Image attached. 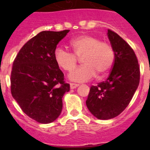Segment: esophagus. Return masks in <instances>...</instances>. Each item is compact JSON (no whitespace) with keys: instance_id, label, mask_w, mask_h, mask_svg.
Wrapping results in <instances>:
<instances>
[{"instance_id":"esophagus-1","label":"esophagus","mask_w":150,"mask_h":150,"mask_svg":"<svg viewBox=\"0 0 150 150\" xmlns=\"http://www.w3.org/2000/svg\"><path fill=\"white\" fill-rule=\"evenodd\" d=\"M79 85L77 83H70V87H71V89H74V88H76V87L79 86Z\"/></svg>"}]
</instances>
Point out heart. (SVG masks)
<instances>
[{
  "label": "heart",
  "instance_id": "1",
  "mask_svg": "<svg viewBox=\"0 0 150 150\" xmlns=\"http://www.w3.org/2000/svg\"><path fill=\"white\" fill-rule=\"evenodd\" d=\"M74 54L58 47L54 52V59L60 68L71 71L81 58L83 65L69 74V78L76 82L88 81L98 74L105 76L112 68L114 62V52L109 43L88 34L78 36L70 41Z\"/></svg>",
  "mask_w": 150,
  "mask_h": 150
}]
</instances>
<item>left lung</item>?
Instances as JSON below:
<instances>
[{"mask_svg": "<svg viewBox=\"0 0 150 150\" xmlns=\"http://www.w3.org/2000/svg\"><path fill=\"white\" fill-rule=\"evenodd\" d=\"M107 36L114 52L112 71L105 81L91 86L86 101L91 114L103 120L119 116L128 107L139 86L140 74L132 47L110 29Z\"/></svg>", "mask_w": 150, "mask_h": 150, "instance_id": "obj_1", "label": "left lung"}]
</instances>
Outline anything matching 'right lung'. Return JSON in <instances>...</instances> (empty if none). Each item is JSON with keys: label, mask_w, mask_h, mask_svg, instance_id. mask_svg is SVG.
<instances>
[{"label": "right lung", "mask_w": 150, "mask_h": 150, "mask_svg": "<svg viewBox=\"0 0 150 150\" xmlns=\"http://www.w3.org/2000/svg\"><path fill=\"white\" fill-rule=\"evenodd\" d=\"M69 31H41L22 46L13 62L12 95L22 111L38 122L55 121L62 112V98L70 91L54 59L57 45Z\"/></svg>", "instance_id": "1"}]
</instances>
